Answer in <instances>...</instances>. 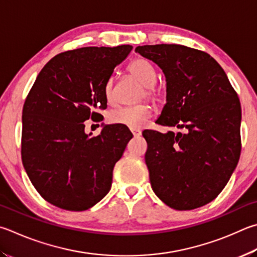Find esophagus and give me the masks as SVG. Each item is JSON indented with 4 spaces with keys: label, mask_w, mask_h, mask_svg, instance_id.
I'll return each instance as SVG.
<instances>
[{
    "label": "esophagus",
    "mask_w": 257,
    "mask_h": 257,
    "mask_svg": "<svg viewBox=\"0 0 257 257\" xmlns=\"http://www.w3.org/2000/svg\"><path fill=\"white\" fill-rule=\"evenodd\" d=\"M130 130H132V133H133L135 137H138V136H141V135H142V132L139 129H130Z\"/></svg>",
    "instance_id": "1"
}]
</instances>
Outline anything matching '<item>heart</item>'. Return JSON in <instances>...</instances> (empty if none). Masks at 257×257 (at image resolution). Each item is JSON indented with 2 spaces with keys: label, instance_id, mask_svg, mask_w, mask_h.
Wrapping results in <instances>:
<instances>
[{
  "label": "heart",
  "instance_id": "heart-1",
  "mask_svg": "<svg viewBox=\"0 0 257 257\" xmlns=\"http://www.w3.org/2000/svg\"><path fill=\"white\" fill-rule=\"evenodd\" d=\"M128 71L134 78L145 87V96L153 101L160 99L161 92L155 86L156 71L147 59L137 58L130 63ZM104 96L109 103H113L114 81L111 77L104 84ZM152 116V108L147 104L137 106H122L110 113V121L115 124H121L130 129H139L147 122Z\"/></svg>",
  "mask_w": 257,
  "mask_h": 257
}]
</instances>
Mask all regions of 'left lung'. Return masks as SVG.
Listing matches in <instances>:
<instances>
[{
  "label": "left lung",
  "mask_w": 257,
  "mask_h": 257,
  "mask_svg": "<svg viewBox=\"0 0 257 257\" xmlns=\"http://www.w3.org/2000/svg\"><path fill=\"white\" fill-rule=\"evenodd\" d=\"M135 51L165 75L166 103L156 123L185 133L145 130L152 189L167 206L191 210L211 202L240 155L241 109L225 71L209 54L182 45Z\"/></svg>",
  "instance_id": "8db88e82"
}]
</instances>
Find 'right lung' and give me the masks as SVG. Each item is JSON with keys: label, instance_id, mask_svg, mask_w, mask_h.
I'll list each match as a JSON object with an SVG mask.
<instances>
[{"label": "right lung", "instance_id": "add662e5", "mask_svg": "<svg viewBox=\"0 0 257 257\" xmlns=\"http://www.w3.org/2000/svg\"><path fill=\"white\" fill-rule=\"evenodd\" d=\"M133 46L84 47L58 54L45 65L22 111L21 157L46 201L69 211L87 210L111 189L112 171L133 138L121 124H105L99 136L84 121L101 119L104 84Z\"/></svg>", "mask_w": 257, "mask_h": 257}]
</instances>
